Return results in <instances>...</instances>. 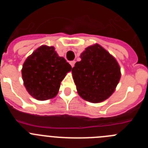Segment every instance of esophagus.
I'll list each match as a JSON object with an SVG mask.
<instances>
[{
  "label": "esophagus",
  "mask_w": 148,
  "mask_h": 148,
  "mask_svg": "<svg viewBox=\"0 0 148 148\" xmlns=\"http://www.w3.org/2000/svg\"><path fill=\"white\" fill-rule=\"evenodd\" d=\"M75 61H70V65H71V66L72 67H73V66H74V65H75Z\"/></svg>",
  "instance_id": "esophagus-1"
}]
</instances>
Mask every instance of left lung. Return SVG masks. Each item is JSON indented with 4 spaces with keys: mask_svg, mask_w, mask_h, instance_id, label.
Wrapping results in <instances>:
<instances>
[{
    "mask_svg": "<svg viewBox=\"0 0 148 148\" xmlns=\"http://www.w3.org/2000/svg\"><path fill=\"white\" fill-rule=\"evenodd\" d=\"M80 58L72 69L78 95L90 102L104 101L114 92L121 78L119 63L98 44L86 48Z\"/></svg>",
    "mask_w": 148,
    "mask_h": 148,
    "instance_id": "1",
    "label": "left lung"
}]
</instances>
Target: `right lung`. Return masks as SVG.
Masks as SVG:
<instances>
[{"instance_id":"add662e5","label":"right lung","mask_w":148,"mask_h":148,"mask_svg":"<svg viewBox=\"0 0 148 148\" xmlns=\"http://www.w3.org/2000/svg\"><path fill=\"white\" fill-rule=\"evenodd\" d=\"M72 66L60 57L54 47L42 45L27 57L21 70L23 84L30 95L39 101L56 97L61 82Z\"/></svg>"}]
</instances>
